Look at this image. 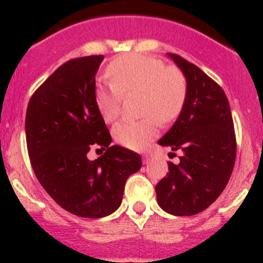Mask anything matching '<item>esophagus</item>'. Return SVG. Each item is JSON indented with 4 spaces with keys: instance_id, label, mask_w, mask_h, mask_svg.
<instances>
[{
    "instance_id": "34e87169",
    "label": "esophagus",
    "mask_w": 263,
    "mask_h": 263,
    "mask_svg": "<svg viewBox=\"0 0 263 263\" xmlns=\"http://www.w3.org/2000/svg\"><path fill=\"white\" fill-rule=\"evenodd\" d=\"M142 161H144V164H147L148 161H150V155H148V154L142 155Z\"/></svg>"
}]
</instances>
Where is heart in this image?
Returning <instances> with one entry per match:
<instances>
[{"instance_id": "heart-1", "label": "heart", "mask_w": 263, "mask_h": 263, "mask_svg": "<svg viewBox=\"0 0 263 263\" xmlns=\"http://www.w3.org/2000/svg\"><path fill=\"white\" fill-rule=\"evenodd\" d=\"M109 85H98L95 105L105 122H115L121 112L123 94L141 92L140 121H122L113 127L117 142L134 150L145 148L158 136L159 119L172 123L181 115L187 99V80L176 67L142 54L116 58L107 70Z\"/></svg>"}]
</instances>
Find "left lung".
Returning <instances> with one entry per match:
<instances>
[{
  "label": "left lung",
  "mask_w": 263,
  "mask_h": 263,
  "mask_svg": "<svg viewBox=\"0 0 263 263\" xmlns=\"http://www.w3.org/2000/svg\"><path fill=\"white\" fill-rule=\"evenodd\" d=\"M187 80V99L172 128L158 141L181 151L179 164L156 184L158 203L176 216H191L220 196L237 155L234 123L224 90L181 55L168 53Z\"/></svg>",
  "instance_id": "left-lung-1"
}]
</instances>
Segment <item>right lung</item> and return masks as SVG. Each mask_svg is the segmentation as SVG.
Masks as SVG:
<instances>
[{"label":"right lung","mask_w":263,"mask_h":263,"mask_svg":"<svg viewBox=\"0 0 263 263\" xmlns=\"http://www.w3.org/2000/svg\"><path fill=\"white\" fill-rule=\"evenodd\" d=\"M103 58L87 55L60 66L31 95L25 118L29 158L39 183L61 208L89 219L115 213L127 178L142 164L137 153L110 146L95 105V75ZM92 146L106 153L89 161Z\"/></svg>","instance_id":"add662e5"}]
</instances>
